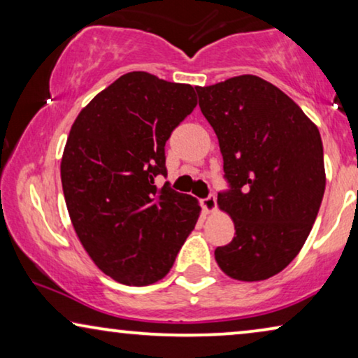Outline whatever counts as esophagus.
I'll return each instance as SVG.
<instances>
[{
  "instance_id": "34e87169",
  "label": "esophagus",
  "mask_w": 358,
  "mask_h": 358,
  "mask_svg": "<svg viewBox=\"0 0 358 358\" xmlns=\"http://www.w3.org/2000/svg\"><path fill=\"white\" fill-rule=\"evenodd\" d=\"M202 207H203V210L207 213H210V212H213L215 208H217V197H215L213 194H210L208 197H205L203 200H202Z\"/></svg>"
}]
</instances>
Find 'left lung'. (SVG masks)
Returning <instances> with one entry per match:
<instances>
[{
  "mask_svg": "<svg viewBox=\"0 0 358 358\" xmlns=\"http://www.w3.org/2000/svg\"><path fill=\"white\" fill-rule=\"evenodd\" d=\"M197 94L229 187L218 194V207L236 229L215 259L236 280H266L296 257L320 212L326 189L320 130L259 76L229 78Z\"/></svg>",
  "mask_w": 358,
  "mask_h": 358,
  "instance_id": "obj_1",
  "label": "left lung"
}]
</instances>
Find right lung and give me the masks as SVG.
Returning <instances> with one entry per match:
<instances>
[{
    "label": "right lung",
    "instance_id": "right-lung-1",
    "mask_svg": "<svg viewBox=\"0 0 358 358\" xmlns=\"http://www.w3.org/2000/svg\"><path fill=\"white\" fill-rule=\"evenodd\" d=\"M197 90L127 73L68 135L60 171L73 228L96 266L125 285L161 280L199 220L197 199L155 184L168 174L164 145L197 106Z\"/></svg>",
    "mask_w": 358,
    "mask_h": 358
}]
</instances>
